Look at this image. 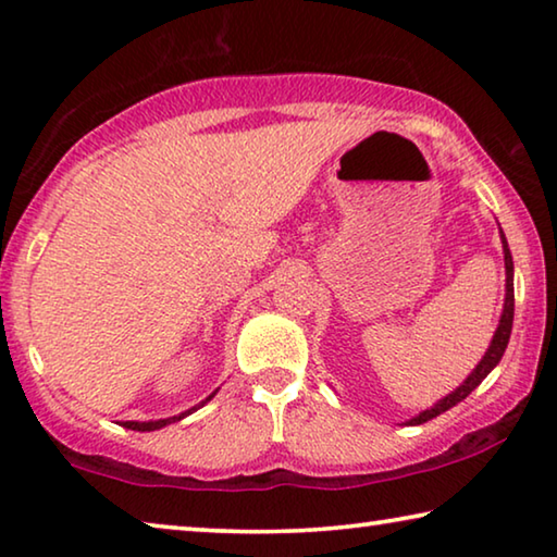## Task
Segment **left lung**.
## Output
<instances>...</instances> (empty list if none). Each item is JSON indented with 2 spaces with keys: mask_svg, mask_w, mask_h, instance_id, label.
Instances as JSON below:
<instances>
[{
  "mask_svg": "<svg viewBox=\"0 0 557 557\" xmlns=\"http://www.w3.org/2000/svg\"><path fill=\"white\" fill-rule=\"evenodd\" d=\"M498 233H502V245H504L506 297H504V312H502V319H498V326H496V332H494L492 344H488L486 354L482 356V361H479L476 369L467 375L465 383L457 385L455 391H451L449 395H445V398H442V400H437L435 405H432V408L422 410L420 414H414V418H410V420H405V425H422V422H428L432 418H437V414L447 412L449 408H455V405L465 400L467 395L474 391L476 385L482 383L486 375L496 369V363L502 361V356H504L506 346H508V338H511V326H513V258H511V250H508V243H506L504 231L498 228Z\"/></svg>",
  "mask_w": 557,
  "mask_h": 557,
  "instance_id": "obj_1",
  "label": "left lung"
}]
</instances>
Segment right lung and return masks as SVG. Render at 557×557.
<instances>
[{"mask_svg":"<svg viewBox=\"0 0 557 557\" xmlns=\"http://www.w3.org/2000/svg\"><path fill=\"white\" fill-rule=\"evenodd\" d=\"M213 395H215V393H211L209 398H206L201 405L209 403V400L213 398ZM201 405H196V408L186 410V412H178V414H174V418H166V420H149V422H135V420H127V422H122V428H127V430H137V432H154V430H162V428H166V425H172V422H178L182 418H186V414H191L194 410H199Z\"/></svg>","mask_w":557,"mask_h":557,"instance_id":"obj_1","label":"right lung"}]
</instances>
